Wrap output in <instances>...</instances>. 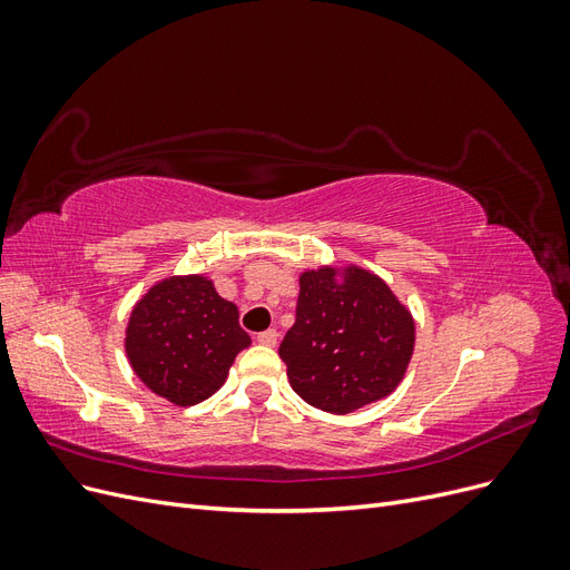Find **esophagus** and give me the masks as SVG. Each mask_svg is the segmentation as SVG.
<instances>
[{
	"instance_id": "obj_1",
	"label": "esophagus",
	"mask_w": 570,
	"mask_h": 570,
	"mask_svg": "<svg viewBox=\"0 0 570 570\" xmlns=\"http://www.w3.org/2000/svg\"><path fill=\"white\" fill-rule=\"evenodd\" d=\"M256 342L266 344V347H275V342H278V331H275V327H268V331L256 335Z\"/></svg>"
}]
</instances>
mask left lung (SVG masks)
Listing matches in <instances>:
<instances>
[{
    "label": "left lung",
    "instance_id": "left-lung-1",
    "mask_svg": "<svg viewBox=\"0 0 570 570\" xmlns=\"http://www.w3.org/2000/svg\"><path fill=\"white\" fill-rule=\"evenodd\" d=\"M413 352V321L377 275L333 268L299 278L295 325L281 342L289 385L306 404L352 413L400 385Z\"/></svg>",
    "mask_w": 570,
    "mask_h": 570
}]
</instances>
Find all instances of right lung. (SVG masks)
<instances>
[{
	"instance_id": "obj_1",
	"label": "right lung",
	"mask_w": 570,
	"mask_h": 570,
	"mask_svg": "<svg viewBox=\"0 0 570 570\" xmlns=\"http://www.w3.org/2000/svg\"><path fill=\"white\" fill-rule=\"evenodd\" d=\"M249 342L237 306L218 297L202 275H193L149 289L130 316L126 352L151 392L193 406L223 385L237 352Z\"/></svg>"
}]
</instances>
